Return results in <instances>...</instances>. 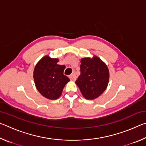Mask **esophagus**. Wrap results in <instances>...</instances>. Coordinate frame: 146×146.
I'll list each match as a JSON object with an SVG mask.
<instances>
[{
  "mask_svg": "<svg viewBox=\"0 0 146 146\" xmlns=\"http://www.w3.org/2000/svg\"><path fill=\"white\" fill-rule=\"evenodd\" d=\"M70 79H71V80H73V81H75V80H76V75H75V73H73L71 74V75H70Z\"/></svg>",
  "mask_w": 146,
  "mask_h": 146,
  "instance_id": "obj_1",
  "label": "esophagus"
}]
</instances>
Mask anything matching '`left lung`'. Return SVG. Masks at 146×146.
Returning a JSON list of instances; mask_svg holds the SVG:
<instances>
[{
  "label": "left lung",
  "instance_id": "obj_1",
  "mask_svg": "<svg viewBox=\"0 0 146 146\" xmlns=\"http://www.w3.org/2000/svg\"><path fill=\"white\" fill-rule=\"evenodd\" d=\"M80 62V75L76 84L86 99H95L107 88L110 78L108 68L97 56L82 58Z\"/></svg>",
  "mask_w": 146,
  "mask_h": 146
}]
</instances>
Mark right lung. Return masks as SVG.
I'll list each match as a JSON object with an SVG mask.
<instances>
[{"mask_svg": "<svg viewBox=\"0 0 146 146\" xmlns=\"http://www.w3.org/2000/svg\"><path fill=\"white\" fill-rule=\"evenodd\" d=\"M58 62V58L45 56L38 61L34 69L36 88L42 95L49 100L60 97L64 86L70 81V78L64 75L65 66L57 64Z\"/></svg>", "mask_w": 146, "mask_h": 146, "instance_id": "add662e5", "label": "right lung"}]
</instances>
